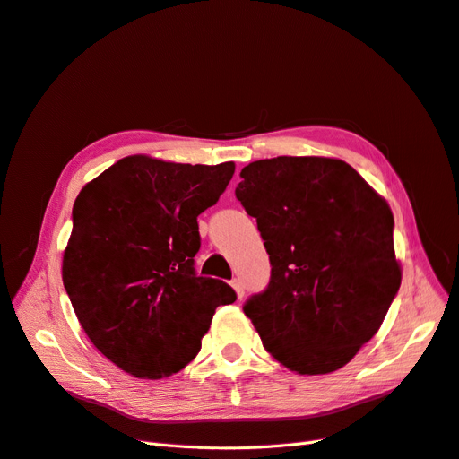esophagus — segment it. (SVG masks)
<instances>
[{
  "label": "esophagus",
  "instance_id": "esophagus-1",
  "mask_svg": "<svg viewBox=\"0 0 459 459\" xmlns=\"http://www.w3.org/2000/svg\"><path fill=\"white\" fill-rule=\"evenodd\" d=\"M231 286H233V290H235V293H237V298L243 299V296H245V288H243V282H241L239 279H233V281H231Z\"/></svg>",
  "mask_w": 459,
  "mask_h": 459
}]
</instances>
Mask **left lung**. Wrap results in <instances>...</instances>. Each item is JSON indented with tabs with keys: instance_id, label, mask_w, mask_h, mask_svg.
I'll use <instances>...</instances> for the list:
<instances>
[{
	"instance_id": "1",
	"label": "left lung",
	"mask_w": 459,
	"mask_h": 459,
	"mask_svg": "<svg viewBox=\"0 0 459 459\" xmlns=\"http://www.w3.org/2000/svg\"><path fill=\"white\" fill-rule=\"evenodd\" d=\"M241 178L235 195L258 222L271 262L269 286L245 315L290 371L344 368L401 286L390 205L337 158L258 160Z\"/></svg>"
}]
</instances>
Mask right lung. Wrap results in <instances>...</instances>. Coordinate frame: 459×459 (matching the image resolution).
<instances>
[{
  "mask_svg": "<svg viewBox=\"0 0 459 459\" xmlns=\"http://www.w3.org/2000/svg\"><path fill=\"white\" fill-rule=\"evenodd\" d=\"M235 163L118 160L73 205L62 279L88 339L137 378H166L199 352L216 307L237 299L197 277V216L224 194Z\"/></svg>",
  "mask_w": 459,
  "mask_h": 459,
  "instance_id": "add662e5",
  "label": "right lung"
}]
</instances>
